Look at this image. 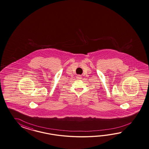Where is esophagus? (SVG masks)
<instances>
[{
    "mask_svg": "<svg viewBox=\"0 0 149 149\" xmlns=\"http://www.w3.org/2000/svg\"><path fill=\"white\" fill-rule=\"evenodd\" d=\"M81 76H80V75H78V76H77V79H81Z\"/></svg>",
    "mask_w": 149,
    "mask_h": 149,
    "instance_id": "1",
    "label": "esophagus"
}]
</instances>
